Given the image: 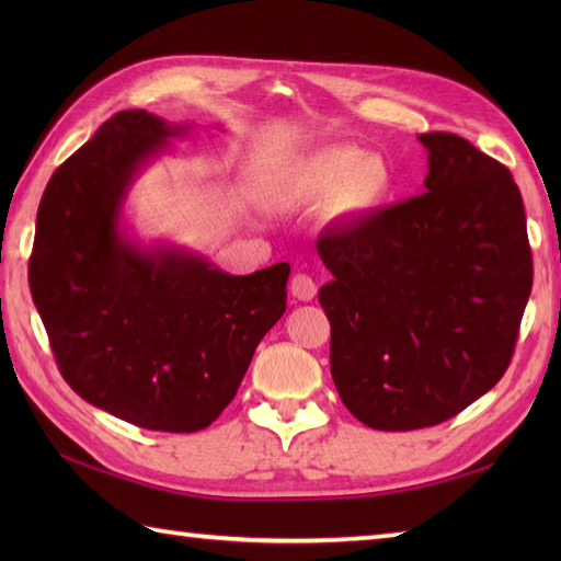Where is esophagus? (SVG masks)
I'll return each mask as SVG.
<instances>
[{
    "instance_id": "obj_1",
    "label": "esophagus",
    "mask_w": 561,
    "mask_h": 561,
    "mask_svg": "<svg viewBox=\"0 0 561 561\" xmlns=\"http://www.w3.org/2000/svg\"><path fill=\"white\" fill-rule=\"evenodd\" d=\"M289 291H291L294 299H299V301H311L318 289H316V282H313V277H308V274L299 272V274H294V277H291V282H289Z\"/></svg>"
}]
</instances>
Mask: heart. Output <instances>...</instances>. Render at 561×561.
Segmentation results:
<instances>
[{
    "mask_svg": "<svg viewBox=\"0 0 561 561\" xmlns=\"http://www.w3.org/2000/svg\"><path fill=\"white\" fill-rule=\"evenodd\" d=\"M289 193L325 199L332 219H362L386 205L392 193L390 165L378 153L354 145L320 147L287 169Z\"/></svg>",
    "mask_w": 561,
    "mask_h": 561,
    "instance_id": "b5f03b06",
    "label": "heart"
}]
</instances>
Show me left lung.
Segmentation results:
<instances>
[{
  "label": "left lung",
  "mask_w": 561,
  "mask_h": 561,
  "mask_svg": "<svg viewBox=\"0 0 561 561\" xmlns=\"http://www.w3.org/2000/svg\"><path fill=\"white\" fill-rule=\"evenodd\" d=\"M424 195L318 238L330 374L356 420L412 432L492 390L533 289L520 190L450 133L420 135Z\"/></svg>",
  "instance_id": "8db88e82"
}]
</instances>
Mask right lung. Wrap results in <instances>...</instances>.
Returning <instances> with one entry per match:
<instances>
[{
  "mask_svg": "<svg viewBox=\"0 0 561 561\" xmlns=\"http://www.w3.org/2000/svg\"><path fill=\"white\" fill-rule=\"evenodd\" d=\"M190 133L121 111L47 183L28 262L33 304L69 388L151 432L209 426L287 311L289 262L229 274L193 250L123 229L129 187Z\"/></svg>",
  "mask_w": 561,
  "mask_h": 561,
  "instance_id": "1",
  "label": "right lung"
}]
</instances>
